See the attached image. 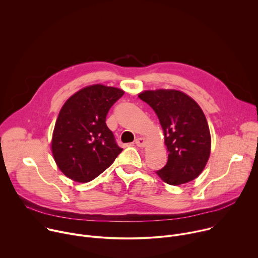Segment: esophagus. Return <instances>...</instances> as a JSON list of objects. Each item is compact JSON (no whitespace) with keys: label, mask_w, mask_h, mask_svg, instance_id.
<instances>
[{"label":"esophagus","mask_w":258,"mask_h":258,"mask_svg":"<svg viewBox=\"0 0 258 258\" xmlns=\"http://www.w3.org/2000/svg\"><path fill=\"white\" fill-rule=\"evenodd\" d=\"M135 144H136L138 147H145V146H146V141H145L144 138H138V139H136Z\"/></svg>","instance_id":"1"}]
</instances>
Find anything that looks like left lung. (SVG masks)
Listing matches in <instances>:
<instances>
[{"label":"left lung","mask_w":258,"mask_h":258,"mask_svg":"<svg viewBox=\"0 0 258 258\" xmlns=\"http://www.w3.org/2000/svg\"><path fill=\"white\" fill-rule=\"evenodd\" d=\"M139 98L154 110L163 130L168 160L156 171L158 176L172 186L196 178L208 161L211 147L208 123L200 106L176 90L145 91Z\"/></svg>","instance_id":"obj_1"}]
</instances>
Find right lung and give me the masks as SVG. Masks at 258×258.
<instances>
[{
  "instance_id": "obj_1",
  "label": "right lung",
  "mask_w": 258,
  "mask_h": 258,
  "mask_svg": "<svg viewBox=\"0 0 258 258\" xmlns=\"http://www.w3.org/2000/svg\"><path fill=\"white\" fill-rule=\"evenodd\" d=\"M123 94L117 88L93 85L72 95L62 106L51 148L57 166L67 177L91 181L122 151L106 125V116Z\"/></svg>"
}]
</instances>
